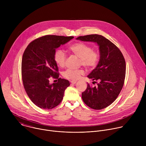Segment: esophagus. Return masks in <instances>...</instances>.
<instances>
[{
	"mask_svg": "<svg viewBox=\"0 0 146 146\" xmlns=\"http://www.w3.org/2000/svg\"><path fill=\"white\" fill-rule=\"evenodd\" d=\"M76 82H77L76 80H72V81H70V82L72 83V84H76Z\"/></svg>",
	"mask_w": 146,
	"mask_h": 146,
	"instance_id": "34e87169",
	"label": "esophagus"
}]
</instances>
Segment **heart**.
<instances>
[{
  "label": "heart",
  "mask_w": 146,
  "mask_h": 146,
  "mask_svg": "<svg viewBox=\"0 0 146 146\" xmlns=\"http://www.w3.org/2000/svg\"><path fill=\"white\" fill-rule=\"evenodd\" d=\"M70 51L80 59V64L88 69L95 68L100 59L99 52L92 50V47L84 43H76L69 47ZM54 59L56 65L64 67L65 64L66 55L64 50L57 49L54 55ZM84 74V70L80 69H68L62 73V76L66 79L75 80Z\"/></svg>",
  "instance_id": "heart-1"
}]
</instances>
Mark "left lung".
Segmentation results:
<instances>
[{
	"mask_svg": "<svg viewBox=\"0 0 146 146\" xmlns=\"http://www.w3.org/2000/svg\"><path fill=\"white\" fill-rule=\"evenodd\" d=\"M76 39L92 41L99 46V63L88 76L94 81L92 83H97V86L92 87L88 84L86 90L82 93V99L92 109H105L117 99L123 87L126 73L125 60L119 49L102 35H89L79 36Z\"/></svg>",
	"mask_w": 146,
	"mask_h": 146,
	"instance_id": "1",
	"label": "left lung"
}]
</instances>
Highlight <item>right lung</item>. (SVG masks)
<instances>
[{"label":"right lung","instance_id":"1","mask_svg":"<svg viewBox=\"0 0 146 146\" xmlns=\"http://www.w3.org/2000/svg\"><path fill=\"white\" fill-rule=\"evenodd\" d=\"M73 36L46 35L31 42L23 56L21 73L25 90L35 105L52 109L61 102L69 81L59 77L58 68L54 59L55 49ZM58 79L51 85L49 78Z\"/></svg>","mask_w":146,"mask_h":146}]
</instances>
